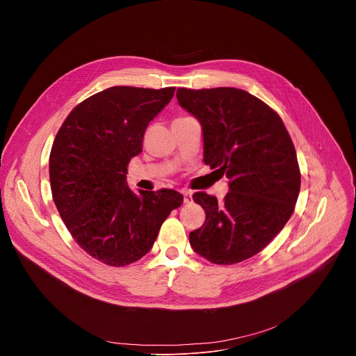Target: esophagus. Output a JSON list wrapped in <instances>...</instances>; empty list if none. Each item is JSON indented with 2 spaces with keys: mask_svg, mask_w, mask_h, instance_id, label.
Listing matches in <instances>:
<instances>
[{
  "mask_svg": "<svg viewBox=\"0 0 356 356\" xmlns=\"http://www.w3.org/2000/svg\"><path fill=\"white\" fill-rule=\"evenodd\" d=\"M183 201L186 202V204H188V202L191 201V194L188 191H183Z\"/></svg>",
  "mask_w": 356,
  "mask_h": 356,
  "instance_id": "obj_1",
  "label": "esophagus"
}]
</instances>
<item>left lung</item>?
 Listing matches in <instances>:
<instances>
[{
  "label": "left lung",
  "mask_w": 356,
  "mask_h": 356,
  "mask_svg": "<svg viewBox=\"0 0 356 356\" xmlns=\"http://www.w3.org/2000/svg\"><path fill=\"white\" fill-rule=\"evenodd\" d=\"M176 97L201 124L204 163L229 179L222 202L193 194L206 221L190 232V245L211 264H239L259 253L294 211L300 191L294 145L280 117L243 90L179 88Z\"/></svg>",
  "instance_id": "1"
}]
</instances>
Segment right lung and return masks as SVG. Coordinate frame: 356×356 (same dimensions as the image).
Instances as JSON below:
<instances>
[{"label":"right lung","instance_id":"obj_1","mask_svg":"<svg viewBox=\"0 0 356 356\" xmlns=\"http://www.w3.org/2000/svg\"><path fill=\"white\" fill-rule=\"evenodd\" d=\"M175 90L99 91L73 108L52 145L49 177L58 211L80 248L106 265L120 268L145 257L183 202L175 190L136 194L127 184L128 163L142 152L147 124Z\"/></svg>","mask_w":356,"mask_h":356}]
</instances>
